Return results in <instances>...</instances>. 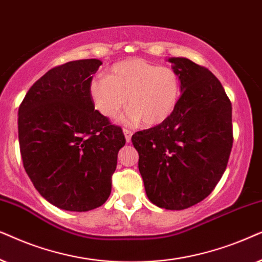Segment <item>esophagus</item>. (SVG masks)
Segmentation results:
<instances>
[{
  "label": "esophagus",
  "mask_w": 262,
  "mask_h": 262,
  "mask_svg": "<svg viewBox=\"0 0 262 262\" xmlns=\"http://www.w3.org/2000/svg\"><path fill=\"white\" fill-rule=\"evenodd\" d=\"M123 134H124V137H125V141L130 142L132 135H133V133H132V132L129 130V129H123Z\"/></svg>",
  "instance_id": "esophagus-1"
}]
</instances>
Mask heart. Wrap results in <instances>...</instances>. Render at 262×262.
<instances>
[{
    "mask_svg": "<svg viewBox=\"0 0 262 262\" xmlns=\"http://www.w3.org/2000/svg\"><path fill=\"white\" fill-rule=\"evenodd\" d=\"M179 74L170 67H159L142 58L115 63L109 76L90 82V96L103 116L115 118L127 105L125 123L144 121L146 125L163 123L171 116L180 99Z\"/></svg>",
    "mask_w": 262,
    "mask_h": 262,
    "instance_id": "b5f03b06",
    "label": "heart"
}]
</instances>
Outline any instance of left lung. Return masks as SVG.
Masks as SVG:
<instances>
[{
    "label": "left lung",
    "instance_id": "left-lung-1",
    "mask_svg": "<svg viewBox=\"0 0 262 262\" xmlns=\"http://www.w3.org/2000/svg\"><path fill=\"white\" fill-rule=\"evenodd\" d=\"M181 95L171 116L137 132L139 171L152 204L184 210L212 193L224 173L232 147V106L224 87L207 68L171 57Z\"/></svg>",
    "mask_w": 262,
    "mask_h": 262
}]
</instances>
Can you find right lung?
<instances>
[{
    "instance_id": "right-lung-1",
    "label": "right lung",
    "mask_w": 262,
    "mask_h": 262,
    "mask_svg": "<svg viewBox=\"0 0 262 262\" xmlns=\"http://www.w3.org/2000/svg\"><path fill=\"white\" fill-rule=\"evenodd\" d=\"M102 61H71L45 73L19 106L26 173L45 200L66 211L102 206L111 193L121 127L95 110L90 82Z\"/></svg>"
}]
</instances>
